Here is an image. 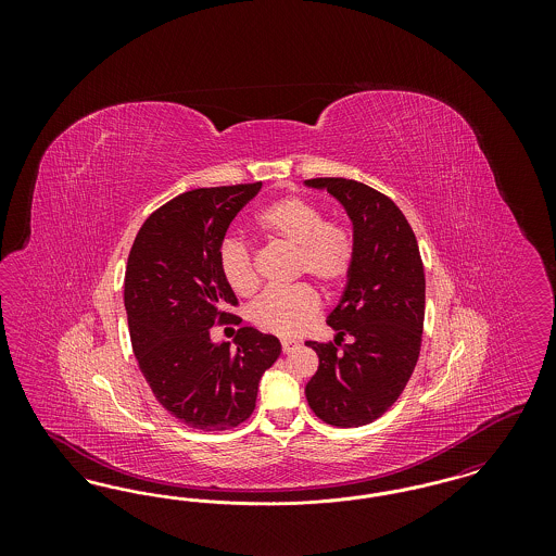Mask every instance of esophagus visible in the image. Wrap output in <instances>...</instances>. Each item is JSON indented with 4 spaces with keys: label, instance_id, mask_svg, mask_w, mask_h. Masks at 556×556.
I'll list each match as a JSON object with an SVG mask.
<instances>
[{
    "label": "esophagus",
    "instance_id": "34e87169",
    "mask_svg": "<svg viewBox=\"0 0 556 556\" xmlns=\"http://www.w3.org/2000/svg\"><path fill=\"white\" fill-rule=\"evenodd\" d=\"M281 348H283V354H290L291 350L298 348L295 340H281Z\"/></svg>",
    "mask_w": 556,
    "mask_h": 556
}]
</instances>
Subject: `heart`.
<instances>
[{
  "label": "heart",
  "mask_w": 556,
  "mask_h": 556,
  "mask_svg": "<svg viewBox=\"0 0 556 556\" xmlns=\"http://www.w3.org/2000/svg\"><path fill=\"white\" fill-rule=\"evenodd\" d=\"M265 238L295 250V277L311 275L323 288H338L350 275L356 258V239L348 223L325 218L317 202L304 195H283L256 216ZM218 266L227 286L239 295L258 288V270L252 250L238 239H225L218 250ZM320 311L313 286L298 283L286 290H268L250 306L254 325L277 336H295L311 325Z\"/></svg>",
  "instance_id": "b5f03b06"
}]
</instances>
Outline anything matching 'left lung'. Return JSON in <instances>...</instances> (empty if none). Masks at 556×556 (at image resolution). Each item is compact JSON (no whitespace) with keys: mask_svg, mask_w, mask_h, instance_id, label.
Instances as JSON below:
<instances>
[{"mask_svg":"<svg viewBox=\"0 0 556 556\" xmlns=\"http://www.w3.org/2000/svg\"><path fill=\"white\" fill-rule=\"evenodd\" d=\"M344 204L354 225L356 258L344 295L327 325L336 342H306L318 369L306 400L320 421L361 427L379 419L406 388L424 336L425 270L417 238L396 204L372 187L340 179H308ZM344 334L353 342L342 345Z\"/></svg>","mask_w":556,"mask_h":556,"instance_id":"obj_1","label":"left lung"}]
</instances>
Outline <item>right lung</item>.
Instances as JSON below:
<instances>
[{"mask_svg": "<svg viewBox=\"0 0 556 556\" xmlns=\"http://www.w3.org/2000/svg\"><path fill=\"white\" fill-rule=\"evenodd\" d=\"M263 184L191 189L152 212L132 241L125 308L132 352L160 404L202 431L238 427L256 406L258 381L279 358L275 336L241 327L236 348L211 340L238 298L220 275L218 250L238 212Z\"/></svg>", "mask_w": 556, "mask_h": 556, "instance_id": "1", "label": "right lung"}]
</instances>
